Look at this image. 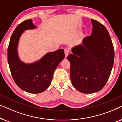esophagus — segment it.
Wrapping results in <instances>:
<instances>
[{
    "label": "esophagus",
    "mask_w": 122,
    "mask_h": 122,
    "mask_svg": "<svg viewBox=\"0 0 122 122\" xmlns=\"http://www.w3.org/2000/svg\"><path fill=\"white\" fill-rule=\"evenodd\" d=\"M69 53H70V51L69 49H68V48H66V49H64V54H65V56H66V58L68 56Z\"/></svg>",
    "instance_id": "1"
}]
</instances>
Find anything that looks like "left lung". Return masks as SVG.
Segmentation results:
<instances>
[{
  "label": "left lung",
  "mask_w": 122,
  "mask_h": 122,
  "mask_svg": "<svg viewBox=\"0 0 122 122\" xmlns=\"http://www.w3.org/2000/svg\"><path fill=\"white\" fill-rule=\"evenodd\" d=\"M93 30L82 45L71 49L68 56L71 63V79L74 87L83 93H92L102 89L111 75L114 49L109 33L99 21L91 19Z\"/></svg>",
  "instance_id": "left-lung-1"
}]
</instances>
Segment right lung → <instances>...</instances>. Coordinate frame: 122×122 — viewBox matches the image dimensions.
Wrapping results in <instances>:
<instances>
[{
  "label": "right lung",
  "instance_id": "right-lung-1",
  "mask_svg": "<svg viewBox=\"0 0 122 122\" xmlns=\"http://www.w3.org/2000/svg\"><path fill=\"white\" fill-rule=\"evenodd\" d=\"M36 28L31 19L19 24L11 35L8 48V61L13 79L20 88L30 93H41L49 87L55 69L65 57L64 50L59 49L47 53L33 64H26L19 59L17 46L20 36L25 30Z\"/></svg>",
  "mask_w": 122,
  "mask_h": 122
}]
</instances>
